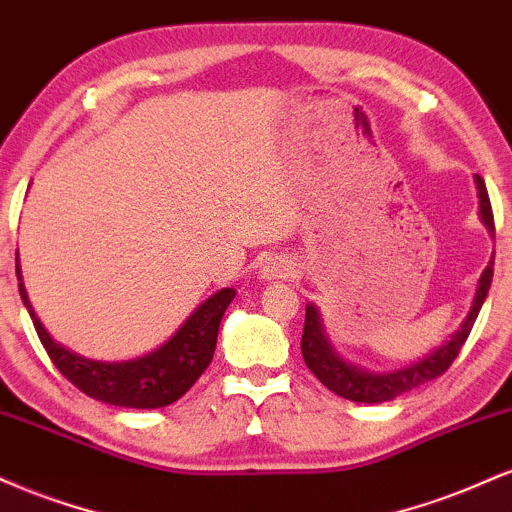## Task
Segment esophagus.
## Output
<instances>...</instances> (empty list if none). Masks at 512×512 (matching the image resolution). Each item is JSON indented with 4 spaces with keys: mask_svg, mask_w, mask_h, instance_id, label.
Here are the masks:
<instances>
[{
    "mask_svg": "<svg viewBox=\"0 0 512 512\" xmlns=\"http://www.w3.org/2000/svg\"><path fill=\"white\" fill-rule=\"evenodd\" d=\"M291 272H293L291 262L284 260V257H272V260L262 264L264 279H286V276H291Z\"/></svg>",
    "mask_w": 512,
    "mask_h": 512,
    "instance_id": "esophagus-1",
    "label": "esophagus"
}]
</instances>
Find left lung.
I'll return each instance as SVG.
<instances>
[{"label":"left lung","instance_id":"left-lung-1","mask_svg":"<svg viewBox=\"0 0 512 512\" xmlns=\"http://www.w3.org/2000/svg\"><path fill=\"white\" fill-rule=\"evenodd\" d=\"M477 190H479V214L481 221L486 223V228L493 233V211H491V199L489 192H486V182L481 175H477ZM493 279V260L489 267L481 274L477 296H474L472 310L464 317L460 330L450 337V342L438 346L436 351H431L421 361L411 363L407 368L392 370V373H368V370H361L351 363H346L334 354L332 344L327 342L325 332H322V320L320 313H317L315 305H308L305 308V327H303V339H301V351L305 366L313 370V375L320 380L327 390H332L334 395L351 399V402L361 404H380L390 402L404 392L414 390V387L428 383V380H436L445 370L450 368V363L455 361L460 349L467 342L469 332H472L474 322H477V315L481 305L486 301V293L491 289Z\"/></svg>","mask_w":512,"mask_h":512}]
</instances>
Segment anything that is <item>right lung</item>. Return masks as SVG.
<instances>
[{
    "label": "right lung",
    "instance_id": "obj_1",
    "mask_svg": "<svg viewBox=\"0 0 512 512\" xmlns=\"http://www.w3.org/2000/svg\"><path fill=\"white\" fill-rule=\"evenodd\" d=\"M16 276H19L21 301L31 313L35 332H38L55 368L84 395L127 409L168 407L197 383L199 375L207 370L211 358H214L221 317L236 298L233 289L216 291L156 351L132 358V361L105 363L76 356L62 344H57L33 313L26 289H23L19 262H16Z\"/></svg>",
    "mask_w": 512,
    "mask_h": 512
}]
</instances>
